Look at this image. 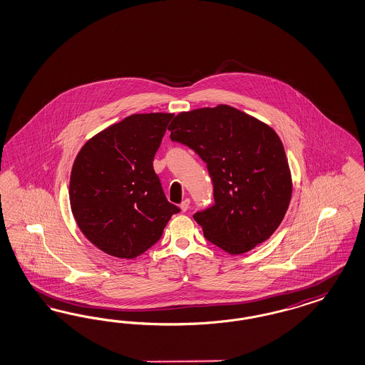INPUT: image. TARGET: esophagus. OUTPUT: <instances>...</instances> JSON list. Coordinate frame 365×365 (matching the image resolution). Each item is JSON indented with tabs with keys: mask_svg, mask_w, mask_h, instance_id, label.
<instances>
[{
	"mask_svg": "<svg viewBox=\"0 0 365 365\" xmlns=\"http://www.w3.org/2000/svg\"><path fill=\"white\" fill-rule=\"evenodd\" d=\"M179 207H180V210H182V212H187V210H189V207H190L189 198H186V200H183V201H182V203H180V205H179Z\"/></svg>",
	"mask_w": 365,
	"mask_h": 365,
	"instance_id": "obj_1",
	"label": "esophagus"
}]
</instances>
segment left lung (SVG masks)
<instances>
[{"instance_id":"left-lung-1","label":"left lung","mask_w":365,"mask_h":365,"mask_svg":"<svg viewBox=\"0 0 365 365\" xmlns=\"http://www.w3.org/2000/svg\"><path fill=\"white\" fill-rule=\"evenodd\" d=\"M207 164L214 205L194 214L205 237L241 255L272 236L284 218L292 179L283 144L263 121L229 105L178 114L168 126Z\"/></svg>"}]
</instances>
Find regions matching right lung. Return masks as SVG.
I'll return each mask as SVG.
<instances>
[{
  "label": "right lung",
  "instance_id": "add662e5",
  "mask_svg": "<svg viewBox=\"0 0 365 365\" xmlns=\"http://www.w3.org/2000/svg\"><path fill=\"white\" fill-rule=\"evenodd\" d=\"M173 117L132 114L88 140L76 155L68 189L71 212L86 239L110 256L138 257L179 213L152 164Z\"/></svg>",
  "mask_w": 365,
  "mask_h": 365
}]
</instances>
